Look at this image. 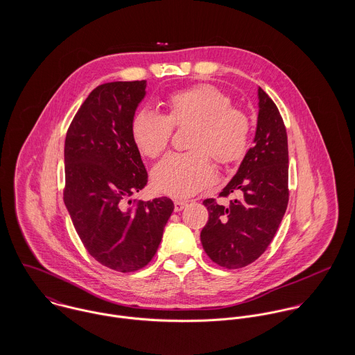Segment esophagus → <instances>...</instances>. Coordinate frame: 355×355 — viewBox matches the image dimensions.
<instances>
[{
	"label": "esophagus",
	"mask_w": 355,
	"mask_h": 355,
	"mask_svg": "<svg viewBox=\"0 0 355 355\" xmlns=\"http://www.w3.org/2000/svg\"><path fill=\"white\" fill-rule=\"evenodd\" d=\"M186 206H187V201L176 200V201H175V211H182Z\"/></svg>",
	"instance_id": "obj_1"
}]
</instances>
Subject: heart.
<instances>
[{
	"mask_svg": "<svg viewBox=\"0 0 355 355\" xmlns=\"http://www.w3.org/2000/svg\"><path fill=\"white\" fill-rule=\"evenodd\" d=\"M164 116L139 110L131 120V138L139 153L157 158L169 146L173 128L190 125L189 153L166 155L154 166L155 190L183 198L214 182L210 158L228 166L243 159L250 146L252 120L231 97L209 83H198L171 93L164 101Z\"/></svg>",
	"mask_w": 355,
	"mask_h": 355,
	"instance_id": "1",
	"label": "heart"
}]
</instances>
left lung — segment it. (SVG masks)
Returning a JSON list of instances; mask_svg holds the SVG:
<instances>
[{
	"mask_svg": "<svg viewBox=\"0 0 355 355\" xmlns=\"http://www.w3.org/2000/svg\"><path fill=\"white\" fill-rule=\"evenodd\" d=\"M258 121L253 148L218 197L238 196L228 206L203 201L209 220L201 232L203 250L217 265L243 268L268 249L288 205V144L283 117L258 89Z\"/></svg>",
	"mask_w": 355,
	"mask_h": 355,
	"instance_id": "obj_1",
	"label": "left lung"
}]
</instances>
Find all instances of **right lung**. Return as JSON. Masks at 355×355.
I'll use <instances>...</instances> for the list:
<instances>
[{"label": "right lung", "mask_w": 355, "mask_h": 355, "mask_svg": "<svg viewBox=\"0 0 355 355\" xmlns=\"http://www.w3.org/2000/svg\"><path fill=\"white\" fill-rule=\"evenodd\" d=\"M146 80L96 87L76 112L65 137L64 203L89 254L128 273L152 261L173 211L166 198L127 201L148 184L131 138V120Z\"/></svg>", "instance_id": "right-lung-1"}]
</instances>
